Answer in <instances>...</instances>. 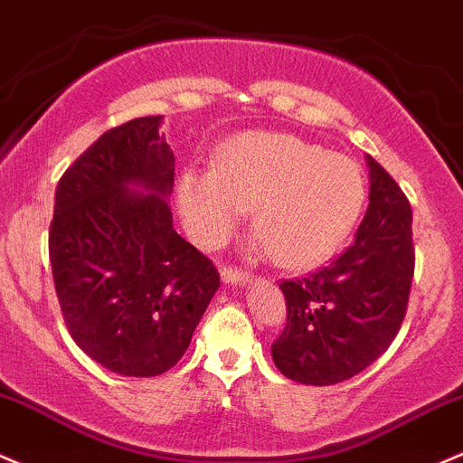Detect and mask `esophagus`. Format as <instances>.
<instances>
[{
    "label": "esophagus",
    "instance_id": "34e87169",
    "mask_svg": "<svg viewBox=\"0 0 463 463\" xmlns=\"http://www.w3.org/2000/svg\"><path fill=\"white\" fill-rule=\"evenodd\" d=\"M222 279L226 281L228 286H246L250 281V272L237 270V269H223Z\"/></svg>",
    "mask_w": 463,
    "mask_h": 463
}]
</instances>
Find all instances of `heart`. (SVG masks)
<instances>
[{"instance_id":"heart-1","label":"heart","mask_w":463,"mask_h":463,"mask_svg":"<svg viewBox=\"0 0 463 463\" xmlns=\"http://www.w3.org/2000/svg\"><path fill=\"white\" fill-rule=\"evenodd\" d=\"M184 226L215 248L255 208V235L272 261L310 269L333 257L366 203L362 168L297 135L246 133L219 150L215 170L186 168L177 184Z\"/></svg>"}]
</instances>
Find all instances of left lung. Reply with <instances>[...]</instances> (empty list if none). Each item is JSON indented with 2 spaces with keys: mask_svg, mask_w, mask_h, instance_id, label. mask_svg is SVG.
Returning a JSON list of instances; mask_svg holds the SVG:
<instances>
[{
  "mask_svg": "<svg viewBox=\"0 0 463 463\" xmlns=\"http://www.w3.org/2000/svg\"><path fill=\"white\" fill-rule=\"evenodd\" d=\"M366 164L371 203L353 244L326 269L279 284L288 321L272 362L306 386L346 382L371 366L406 315L415 272L411 203L371 155Z\"/></svg>",
  "mask_w": 463,
  "mask_h": 463,
  "instance_id": "8db88e82",
  "label": "left lung"
}]
</instances>
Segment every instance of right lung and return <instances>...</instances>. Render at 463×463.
I'll list each match as a JSON object with an SVG mask.
<instances>
[{"label": "right lung", "mask_w": 463, "mask_h": 463, "mask_svg": "<svg viewBox=\"0 0 463 463\" xmlns=\"http://www.w3.org/2000/svg\"><path fill=\"white\" fill-rule=\"evenodd\" d=\"M159 124L110 128L66 170L48 237L68 333L124 377L170 371L219 288L213 261L173 228L175 155Z\"/></svg>", "instance_id": "right-lung-1"}]
</instances>
